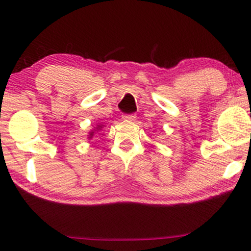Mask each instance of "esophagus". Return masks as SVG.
I'll return each mask as SVG.
<instances>
[{
  "mask_svg": "<svg viewBox=\"0 0 251 251\" xmlns=\"http://www.w3.org/2000/svg\"><path fill=\"white\" fill-rule=\"evenodd\" d=\"M124 120H126V122H133V120H135V116L134 114H127V116H124Z\"/></svg>",
  "mask_w": 251,
  "mask_h": 251,
  "instance_id": "1",
  "label": "esophagus"
}]
</instances>
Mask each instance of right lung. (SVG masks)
<instances>
[{
  "label": "right lung",
  "instance_id": "1",
  "mask_svg": "<svg viewBox=\"0 0 251 251\" xmlns=\"http://www.w3.org/2000/svg\"><path fill=\"white\" fill-rule=\"evenodd\" d=\"M101 128H102V125H98L97 127H96V129H94V131H91V132H89V135H88L89 139H91V138L93 137V134L96 133V131H100V129H101Z\"/></svg>",
  "mask_w": 251,
  "mask_h": 251
}]
</instances>
